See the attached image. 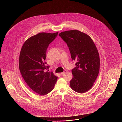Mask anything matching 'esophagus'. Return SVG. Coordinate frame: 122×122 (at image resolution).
Listing matches in <instances>:
<instances>
[{"instance_id": "1", "label": "esophagus", "mask_w": 122, "mask_h": 122, "mask_svg": "<svg viewBox=\"0 0 122 122\" xmlns=\"http://www.w3.org/2000/svg\"><path fill=\"white\" fill-rule=\"evenodd\" d=\"M66 72H67V71H66V70H64L63 72H62V73H61V75H64V74H65V73Z\"/></svg>"}]
</instances>
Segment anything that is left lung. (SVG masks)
<instances>
[{
    "mask_svg": "<svg viewBox=\"0 0 122 122\" xmlns=\"http://www.w3.org/2000/svg\"><path fill=\"white\" fill-rule=\"evenodd\" d=\"M69 48L76 67L72 70L70 86L76 92L84 93L91 89L98 75L100 58L97 48L88 35L78 30L59 34Z\"/></svg>",
    "mask_w": 122,
    "mask_h": 122,
    "instance_id": "8db88e82",
    "label": "left lung"
}]
</instances>
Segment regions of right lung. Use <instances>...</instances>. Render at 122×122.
I'll use <instances>...</instances> for the list:
<instances>
[{
    "label": "right lung",
    "instance_id": "right-lung-1",
    "mask_svg": "<svg viewBox=\"0 0 122 122\" xmlns=\"http://www.w3.org/2000/svg\"><path fill=\"white\" fill-rule=\"evenodd\" d=\"M58 32H41L31 36L21 48L19 65L24 81L34 92L45 95L53 90L58 77L52 72L46 71L49 66L45 62L47 48Z\"/></svg>",
    "mask_w": 122,
    "mask_h": 122
}]
</instances>
